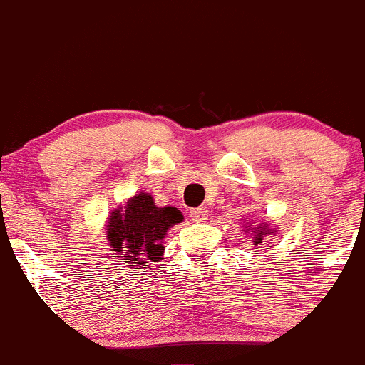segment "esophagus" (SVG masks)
<instances>
[{"label":"esophagus","mask_w":365,"mask_h":365,"mask_svg":"<svg viewBox=\"0 0 365 365\" xmlns=\"http://www.w3.org/2000/svg\"><path fill=\"white\" fill-rule=\"evenodd\" d=\"M190 217H192V221H195V223H200V221H206L207 220V209L206 207L192 209Z\"/></svg>","instance_id":"34e87169"}]
</instances>
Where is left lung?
I'll return each instance as SVG.
<instances>
[{
    "label": "left lung",
    "instance_id": "8db88e82",
    "mask_svg": "<svg viewBox=\"0 0 365 365\" xmlns=\"http://www.w3.org/2000/svg\"><path fill=\"white\" fill-rule=\"evenodd\" d=\"M244 232L247 233V235L252 237V244L257 247V249H261V247L264 245V237L276 235V228L269 225V221H264V223H259V225H252L247 221Z\"/></svg>",
    "mask_w": 365,
    "mask_h": 365
}]
</instances>
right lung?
Here are the masks:
<instances>
[{"label":"right lung","instance_id":"1","mask_svg":"<svg viewBox=\"0 0 365 365\" xmlns=\"http://www.w3.org/2000/svg\"><path fill=\"white\" fill-rule=\"evenodd\" d=\"M182 221L183 215L177 207H159L153 195L139 192L108 216L104 230L111 257L132 273L153 269V262H159L165 255L168 230Z\"/></svg>","mask_w":365,"mask_h":365}]
</instances>
